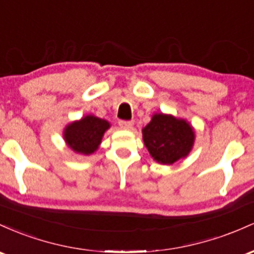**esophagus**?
<instances>
[{"mask_svg":"<svg viewBox=\"0 0 254 254\" xmlns=\"http://www.w3.org/2000/svg\"><path fill=\"white\" fill-rule=\"evenodd\" d=\"M133 121H120L119 126L122 128V129H132L133 128Z\"/></svg>","mask_w":254,"mask_h":254,"instance_id":"esophagus-1","label":"esophagus"}]
</instances>
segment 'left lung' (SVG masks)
Here are the masks:
<instances>
[{
	"label": "left lung",
	"mask_w": 254,
	"mask_h": 254,
	"mask_svg": "<svg viewBox=\"0 0 254 254\" xmlns=\"http://www.w3.org/2000/svg\"><path fill=\"white\" fill-rule=\"evenodd\" d=\"M190 122L167 114H155L142 128V140L157 163L173 164L189 156L194 144Z\"/></svg>",
	"instance_id": "left-lung-1"
}]
</instances>
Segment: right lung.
I'll list each match as a JSON object with an SVG mask.
<instances>
[{"label": "right lung", "mask_w": 254, "mask_h": 254, "mask_svg": "<svg viewBox=\"0 0 254 254\" xmlns=\"http://www.w3.org/2000/svg\"><path fill=\"white\" fill-rule=\"evenodd\" d=\"M110 128L107 120L95 115H86L65 126L64 139L74 152L89 156L99 147L105 130Z\"/></svg>", "instance_id": "1"}]
</instances>
